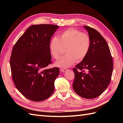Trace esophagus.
Masks as SVG:
<instances>
[{"label": "esophagus", "mask_w": 123, "mask_h": 123, "mask_svg": "<svg viewBox=\"0 0 123 123\" xmlns=\"http://www.w3.org/2000/svg\"><path fill=\"white\" fill-rule=\"evenodd\" d=\"M60 70H61V72H66V71H67L68 70V69H67L66 68H61Z\"/></svg>", "instance_id": "esophagus-1"}]
</instances>
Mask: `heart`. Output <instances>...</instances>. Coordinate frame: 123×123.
<instances>
[{
	"label": "heart",
	"instance_id": "b5f03b06",
	"mask_svg": "<svg viewBox=\"0 0 123 123\" xmlns=\"http://www.w3.org/2000/svg\"><path fill=\"white\" fill-rule=\"evenodd\" d=\"M91 46L90 37L75 29L70 28L62 32L57 37L51 39L49 49L51 55L55 59L61 56L62 47L66 48V55L55 62L62 68L69 67L76 61L80 62L86 57Z\"/></svg>",
	"mask_w": 123,
	"mask_h": 123
}]
</instances>
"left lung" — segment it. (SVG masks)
<instances>
[{"label":"left lung","mask_w":123,"mask_h":123,"mask_svg":"<svg viewBox=\"0 0 123 123\" xmlns=\"http://www.w3.org/2000/svg\"><path fill=\"white\" fill-rule=\"evenodd\" d=\"M91 40L89 53L73 70L75 76L73 88L83 98L98 97L108 86L112 76L113 62L108 43L95 29L84 26Z\"/></svg>","instance_id":"obj_1"}]
</instances>
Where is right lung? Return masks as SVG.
Wrapping results in <instances>:
<instances>
[{
	"instance_id": "1",
	"label": "right lung",
	"mask_w": 123,
	"mask_h": 123,
	"mask_svg": "<svg viewBox=\"0 0 123 123\" xmlns=\"http://www.w3.org/2000/svg\"><path fill=\"white\" fill-rule=\"evenodd\" d=\"M58 28L50 24L31 25L13 48L10 62L14 83L25 97L33 101L45 100L54 92L59 68H44L52 62L49 44Z\"/></svg>"
}]
</instances>
